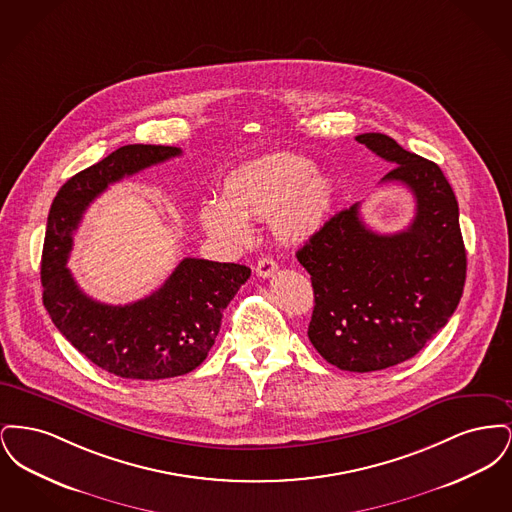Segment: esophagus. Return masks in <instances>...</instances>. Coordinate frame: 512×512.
<instances>
[{
	"mask_svg": "<svg viewBox=\"0 0 512 512\" xmlns=\"http://www.w3.org/2000/svg\"><path fill=\"white\" fill-rule=\"evenodd\" d=\"M257 274L259 276H263V278H268V276H272L276 270H278V265H276V261L272 259V257H261L259 261H257Z\"/></svg>",
	"mask_w": 512,
	"mask_h": 512,
	"instance_id": "34e87169",
	"label": "esophagus"
}]
</instances>
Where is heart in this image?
<instances>
[{"label":"heart","mask_w":512,"mask_h":512,"mask_svg":"<svg viewBox=\"0 0 512 512\" xmlns=\"http://www.w3.org/2000/svg\"><path fill=\"white\" fill-rule=\"evenodd\" d=\"M334 199L332 182L315 165L293 153H274L230 172L222 184V201H207L199 220L207 234L230 245H244L247 219H270L286 242L311 238Z\"/></svg>","instance_id":"b5f03b06"}]
</instances>
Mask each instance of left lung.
Segmentation results:
<instances>
[{
    "label": "left lung",
    "instance_id": "8db88e82",
    "mask_svg": "<svg viewBox=\"0 0 512 512\" xmlns=\"http://www.w3.org/2000/svg\"><path fill=\"white\" fill-rule=\"evenodd\" d=\"M357 142L395 165L382 182L413 192V222L378 234L353 205L295 255L315 292L309 340L330 365L372 372L411 359L447 324L463 295L466 251L459 203L438 165L380 132Z\"/></svg>",
    "mask_w": 512,
    "mask_h": 512
}]
</instances>
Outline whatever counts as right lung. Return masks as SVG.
<instances>
[{"label": "right lung", "instance_id": "right-lung-1", "mask_svg": "<svg viewBox=\"0 0 512 512\" xmlns=\"http://www.w3.org/2000/svg\"><path fill=\"white\" fill-rule=\"evenodd\" d=\"M182 155L180 147L122 146L69 178L49 209L42 251L44 307L57 330L99 368L130 380H163L201 365L219 334L222 311L251 268L186 257L157 292L128 305L88 297L67 261L88 205L119 182Z\"/></svg>", "mask_w": 512, "mask_h": 512}]
</instances>
